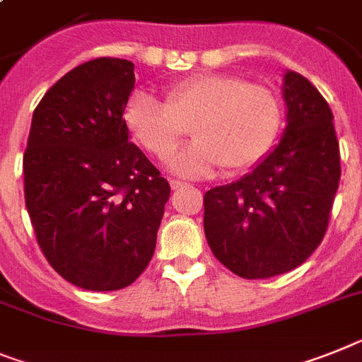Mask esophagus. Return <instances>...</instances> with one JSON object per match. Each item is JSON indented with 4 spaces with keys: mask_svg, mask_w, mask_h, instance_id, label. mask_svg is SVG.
<instances>
[{
    "mask_svg": "<svg viewBox=\"0 0 362 362\" xmlns=\"http://www.w3.org/2000/svg\"><path fill=\"white\" fill-rule=\"evenodd\" d=\"M170 187L174 188V190H179V188L187 187V183H183V181H177V179H172V181H170Z\"/></svg>",
    "mask_w": 362,
    "mask_h": 362,
    "instance_id": "1",
    "label": "esophagus"
}]
</instances>
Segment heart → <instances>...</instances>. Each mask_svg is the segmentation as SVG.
<instances>
[{"label": "heart", "mask_w": 362, "mask_h": 362, "mask_svg": "<svg viewBox=\"0 0 362 362\" xmlns=\"http://www.w3.org/2000/svg\"><path fill=\"white\" fill-rule=\"evenodd\" d=\"M282 124V106L273 89L238 75H196L177 82L166 102L137 93L126 110V126L139 144L159 160L172 157L192 128L196 143L172 160L179 175L197 177L223 166L240 174L258 165Z\"/></svg>", "instance_id": "b5f03b06"}]
</instances>
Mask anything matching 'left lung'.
<instances>
[{
  "mask_svg": "<svg viewBox=\"0 0 362 362\" xmlns=\"http://www.w3.org/2000/svg\"><path fill=\"white\" fill-rule=\"evenodd\" d=\"M287 126L260 165L236 183L205 194L212 255L247 280L287 273L320 245L341 179L333 113L319 89L284 75Z\"/></svg>",
  "mask_w": 362,
  "mask_h": 362,
  "instance_id": "obj_1",
  "label": "left lung"
}]
</instances>
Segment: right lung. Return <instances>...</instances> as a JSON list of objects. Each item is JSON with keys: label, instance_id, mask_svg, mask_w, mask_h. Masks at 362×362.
<instances>
[{"label": "right lung", "instance_id": "add662e5", "mask_svg": "<svg viewBox=\"0 0 362 362\" xmlns=\"http://www.w3.org/2000/svg\"><path fill=\"white\" fill-rule=\"evenodd\" d=\"M134 64L97 58L69 71L33 113L25 206L38 245L89 291L134 284L156 251L170 185L134 143L124 110Z\"/></svg>", "mask_w": 362, "mask_h": 362}]
</instances>
